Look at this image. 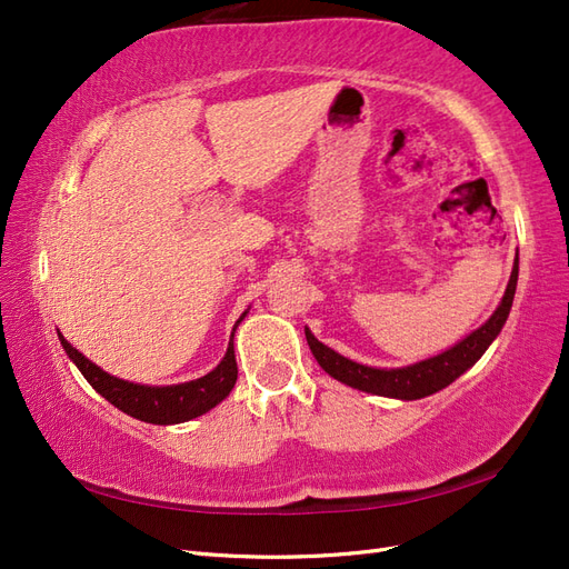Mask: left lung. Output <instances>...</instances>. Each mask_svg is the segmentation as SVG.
<instances>
[{
    "label": "left lung",
    "mask_w": 569,
    "mask_h": 569,
    "mask_svg": "<svg viewBox=\"0 0 569 569\" xmlns=\"http://www.w3.org/2000/svg\"><path fill=\"white\" fill-rule=\"evenodd\" d=\"M515 287H518V258H515L510 282L506 289V297L501 306L496 308L493 316L475 330L470 337H465L460 343H456L453 349L443 351L435 358H427L422 363L408 366V368H396V370H380V368H368L353 363V360L339 356L337 351L327 349L325 343H320L311 330L306 327V339L308 347H311L316 360L320 368L332 375L335 380L349 385L353 389L377 393V396H391V399H422V396L435 393L443 387H449L456 377H460L465 370L472 368L477 360L481 358L489 349V343L498 337V332L503 330V325L508 320L512 297H515Z\"/></svg>",
    "instance_id": "obj_1"
}]
</instances>
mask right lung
Listing matches in <instances>:
<instances>
[{"mask_svg": "<svg viewBox=\"0 0 569 569\" xmlns=\"http://www.w3.org/2000/svg\"><path fill=\"white\" fill-rule=\"evenodd\" d=\"M244 316L247 313H242L237 325L244 320ZM232 337H234V330H232ZM59 339L68 358L78 366V370L84 375V380L94 387V391L104 396V399L113 403L118 410H123L128 416L151 425H178V422L199 418L226 399L237 382V360H234L232 339H230L226 358L220 360L216 370L199 377V380L173 385V387H144V385L118 380V377L97 368L92 360H88L78 349H73L61 335Z\"/></svg>", "mask_w": 569, "mask_h": 569, "instance_id": "obj_1", "label": "right lung"}]
</instances>
